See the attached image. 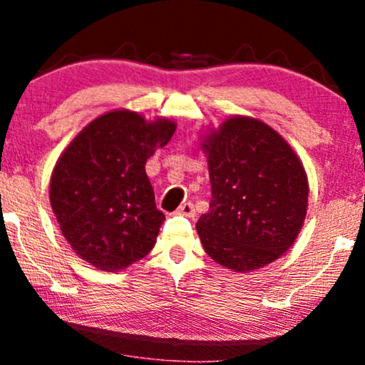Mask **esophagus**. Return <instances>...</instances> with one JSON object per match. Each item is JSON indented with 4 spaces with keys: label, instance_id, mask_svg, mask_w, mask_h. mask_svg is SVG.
I'll return each instance as SVG.
<instances>
[{
    "label": "esophagus",
    "instance_id": "1",
    "mask_svg": "<svg viewBox=\"0 0 365 365\" xmlns=\"http://www.w3.org/2000/svg\"><path fill=\"white\" fill-rule=\"evenodd\" d=\"M178 215L187 216V217H194L195 216V206L192 202H185L178 207Z\"/></svg>",
    "mask_w": 365,
    "mask_h": 365
}]
</instances>
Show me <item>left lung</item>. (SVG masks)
<instances>
[{
	"label": "left lung",
	"mask_w": 365,
	"mask_h": 365,
	"mask_svg": "<svg viewBox=\"0 0 365 365\" xmlns=\"http://www.w3.org/2000/svg\"><path fill=\"white\" fill-rule=\"evenodd\" d=\"M212 199L197 221L204 250L228 269L252 271L290 249L307 212L305 170L262 121L233 116L209 133Z\"/></svg>",
	"instance_id": "1"
}]
</instances>
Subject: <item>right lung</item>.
Masks as SVG:
<instances>
[{
  "label": "right lung",
  "mask_w": 365,
  "mask_h": 365,
  "mask_svg": "<svg viewBox=\"0 0 365 365\" xmlns=\"http://www.w3.org/2000/svg\"><path fill=\"white\" fill-rule=\"evenodd\" d=\"M177 125L148 123L133 111L91 121L58 159L51 175L53 212L83 261L118 271L150 252L165 215L156 209L145 163Z\"/></svg>",
  "instance_id": "right-lung-1"
}]
</instances>
